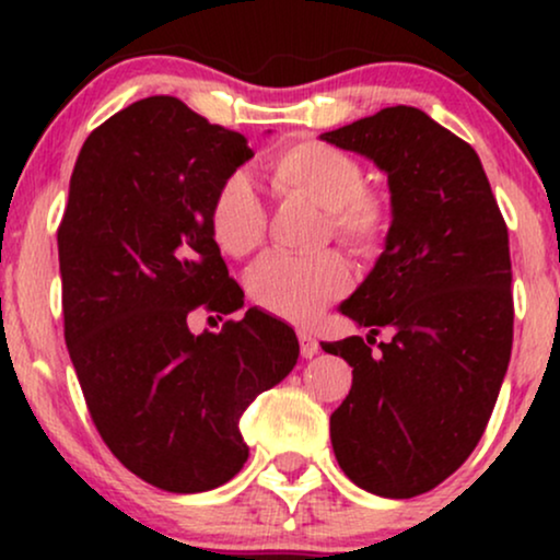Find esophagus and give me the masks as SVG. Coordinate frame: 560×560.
<instances>
[{"label":"esophagus","instance_id":"esophagus-1","mask_svg":"<svg viewBox=\"0 0 560 560\" xmlns=\"http://www.w3.org/2000/svg\"><path fill=\"white\" fill-rule=\"evenodd\" d=\"M298 341H301V354L305 359L318 354V339L308 331V328H301V331H298Z\"/></svg>","mask_w":560,"mask_h":560}]
</instances>
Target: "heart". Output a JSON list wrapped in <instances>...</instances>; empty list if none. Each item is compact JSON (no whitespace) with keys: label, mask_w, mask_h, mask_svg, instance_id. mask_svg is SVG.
<instances>
[{"label":"heart","mask_w":560,"mask_h":560,"mask_svg":"<svg viewBox=\"0 0 560 560\" xmlns=\"http://www.w3.org/2000/svg\"><path fill=\"white\" fill-rule=\"evenodd\" d=\"M267 173L278 194L301 196L320 206L326 234H334L359 255L377 252L389 236L395 206L385 190L364 183L362 163L351 152L305 137L282 144L267 160ZM209 229L226 255L247 257L259 249L267 211L247 175H226L213 190ZM349 282V265L339 252L313 257L272 255L252 270L249 295L259 308L305 324L347 293Z\"/></svg>","instance_id":"heart-1"}]
</instances>
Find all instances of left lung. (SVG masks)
I'll return each mask as SVG.
<instances>
[{
  "instance_id": "left-lung-1",
  "label": "left lung",
  "mask_w": 560,
  "mask_h": 560,
  "mask_svg": "<svg viewBox=\"0 0 560 560\" xmlns=\"http://www.w3.org/2000/svg\"><path fill=\"white\" fill-rule=\"evenodd\" d=\"M387 173V247L343 316L372 336L320 343L351 364L331 412L336 462L372 494L431 492L487 431L512 351L510 240L469 142L416 106H387L320 135ZM380 327L393 342L372 350Z\"/></svg>"
}]
</instances>
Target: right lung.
<instances>
[{
    "label": "right lung",
    "mask_w": 560,
    "mask_h": 560,
    "mask_svg": "<svg viewBox=\"0 0 560 560\" xmlns=\"http://www.w3.org/2000/svg\"><path fill=\"white\" fill-rule=\"evenodd\" d=\"M255 155L175 96L129 104L86 137L58 226L63 334L98 435L165 492H206L247 462L240 418L298 362L295 331L249 308L209 229L226 175Z\"/></svg>",
    "instance_id": "right-lung-1"
}]
</instances>
